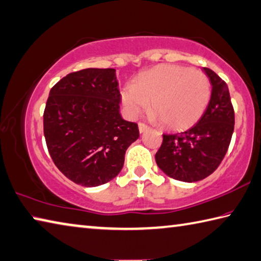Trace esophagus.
<instances>
[{
    "label": "esophagus",
    "mask_w": 261,
    "mask_h": 261,
    "mask_svg": "<svg viewBox=\"0 0 261 261\" xmlns=\"http://www.w3.org/2000/svg\"><path fill=\"white\" fill-rule=\"evenodd\" d=\"M138 127H139V132H140V134H143V132H145L146 130L149 129V126L147 125V124H145V123H139Z\"/></svg>",
    "instance_id": "34e87169"
}]
</instances>
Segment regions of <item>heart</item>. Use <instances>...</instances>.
I'll use <instances>...</instances> for the list:
<instances>
[{"mask_svg": "<svg viewBox=\"0 0 261 261\" xmlns=\"http://www.w3.org/2000/svg\"><path fill=\"white\" fill-rule=\"evenodd\" d=\"M211 98V82L204 73L181 66H162L126 84L121 100L127 117L135 118L149 108L163 124L185 129L200 120Z\"/></svg>", "mask_w": 261, "mask_h": 261, "instance_id": "1", "label": "heart"}]
</instances>
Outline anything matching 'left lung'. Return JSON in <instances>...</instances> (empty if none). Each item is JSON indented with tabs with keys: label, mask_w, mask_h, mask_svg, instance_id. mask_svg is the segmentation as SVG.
Wrapping results in <instances>:
<instances>
[{
	"label": "left lung",
	"mask_w": 261,
	"mask_h": 261,
	"mask_svg": "<svg viewBox=\"0 0 261 261\" xmlns=\"http://www.w3.org/2000/svg\"><path fill=\"white\" fill-rule=\"evenodd\" d=\"M212 91L204 114L182 132L163 135L155 160L162 171L185 182L200 181L219 167L234 131V108L225 81L210 68H203Z\"/></svg>",
	"instance_id": "1"
}]
</instances>
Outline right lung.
<instances>
[{
    "label": "right lung",
    "mask_w": 261,
    "mask_h": 261,
    "mask_svg": "<svg viewBox=\"0 0 261 261\" xmlns=\"http://www.w3.org/2000/svg\"><path fill=\"white\" fill-rule=\"evenodd\" d=\"M114 68H87L66 75L50 90L43 130L50 156L69 180L96 187L114 179L125 151L139 138L137 123L120 114Z\"/></svg>",
    "instance_id": "add662e5"
}]
</instances>
